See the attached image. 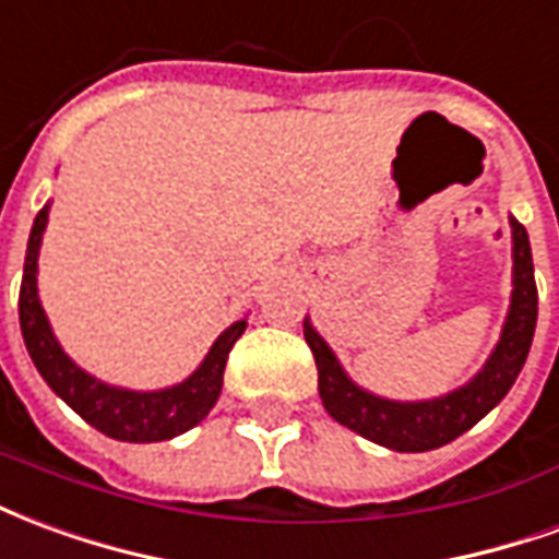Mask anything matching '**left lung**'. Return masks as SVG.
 Here are the masks:
<instances>
[{
    "label": "left lung",
    "mask_w": 559,
    "mask_h": 559,
    "mask_svg": "<svg viewBox=\"0 0 559 559\" xmlns=\"http://www.w3.org/2000/svg\"><path fill=\"white\" fill-rule=\"evenodd\" d=\"M512 223V304L502 324L500 343L490 352L488 364L466 385L433 400H388L376 397L352 382L340 367L331 346L324 343L310 319H304V336L310 343L312 358L319 367V397L334 421L349 427L376 445L391 451H430L449 445L451 439L466 433L500 403L526 361V352L536 331L539 292L533 276L530 237L518 219Z\"/></svg>",
    "instance_id": "obj_1"
}]
</instances>
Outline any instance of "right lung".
Segmentation results:
<instances>
[{
  "label": "right lung",
  "instance_id": "1",
  "mask_svg": "<svg viewBox=\"0 0 559 559\" xmlns=\"http://www.w3.org/2000/svg\"><path fill=\"white\" fill-rule=\"evenodd\" d=\"M47 210L50 204H45L35 216L26 261H23V283H20V331H23V343H26L29 358L38 367L41 379L53 388V394H59L74 413L81 415L86 425H93L110 439H122V442H162V439L180 437L189 427L204 421L219 400L228 352L247 331V319L225 328L219 340L210 346L201 367L180 385L162 388V391H129V388L98 382L96 376L81 370L62 352L57 336L50 331L45 310H41V300H38L35 276H38L41 235L47 228Z\"/></svg>",
  "mask_w": 559,
  "mask_h": 559
}]
</instances>
